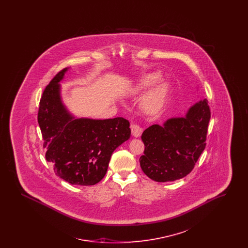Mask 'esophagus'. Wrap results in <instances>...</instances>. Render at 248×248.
I'll return each mask as SVG.
<instances>
[{
	"instance_id": "esophagus-1",
	"label": "esophagus",
	"mask_w": 248,
	"mask_h": 248,
	"mask_svg": "<svg viewBox=\"0 0 248 248\" xmlns=\"http://www.w3.org/2000/svg\"><path fill=\"white\" fill-rule=\"evenodd\" d=\"M131 131H132V135L135 138H139L141 135L142 132H143V128H141L139 124H131Z\"/></svg>"
}]
</instances>
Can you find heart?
I'll return each mask as SVG.
<instances>
[{
    "instance_id": "heart-1",
    "label": "heart",
    "mask_w": 248,
    "mask_h": 248,
    "mask_svg": "<svg viewBox=\"0 0 248 248\" xmlns=\"http://www.w3.org/2000/svg\"><path fill=\"white\" fill-rule=\"evenodd\" d=\"M160 75L157 72H152L146 74L137 83L134 93L139 94L148 89L151 85H153L158 79ZM167 91V83L165 81H160L154 88L145 95L142 100V108L148 113L156 112L161 106L165 99V94Z\"/></svg>"
}]
</instances>
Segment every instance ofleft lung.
Returning <instances> with one entry per match:
<instances>
[{
    "label": "left lung",
    "mask_w": 248,
    "mask_h": 248,
    "mask_svg": "<svg viewBox=\"0 0 248 248\" xmlns=\"http://www.w3.org/2000/svg\"><path fill=\"white\" fill-rule=\"evenodd\" d=\"M210 117L207 99H203L190 107L185 117L168 119L163 125L145 130L144 155L140 158L144 174L157 182L186 177L205 148Z\"/></svg>",
    "instance_id": "8db88e82"
}]
</instances>
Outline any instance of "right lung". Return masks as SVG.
<instances>
[{
	"label": "right lung",
	"mask_w": 248,
	"mask_h": 248,
	"mask_svg": "<svg viewBox=\"0 0 248 248\" xmlns=\"http://www.w3.org/2000/svg\"><path fill=\"white\" fill-rule=\"evenodd\" d=\"M68 69L52 79L40 100L38 123L46 158L58 177L72 185L90 186L106 175L112 153L129 140L126 119H76L63 104L60 83Z\"/></svg>",
	"instance_id": "1"
}]
</instances>
